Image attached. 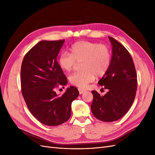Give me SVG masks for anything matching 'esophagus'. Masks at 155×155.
<instances>
[{
	"label": "esophagus",
	"instance_id": "obj_1",
	"mask_svg": "<svg viewBox=\"0 0 155 155\" xmlns=\"http://www.w3.org/2000/svg\"><path fill=\"white\" fill-rule=\"evenodd\" d=\"M78 91H79V94H83L84 92L85 91V90H83V89H81V88H79Z\"/></svg>",
	"mask_w": 155,
	"mask_h": 155
}]
</instances>
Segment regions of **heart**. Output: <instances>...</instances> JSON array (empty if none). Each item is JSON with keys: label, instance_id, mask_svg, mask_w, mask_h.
<instances>
[{"label": "heart", "instance_id": "heart-1", "mask_svg": "<svg viewBox=\"0 0 155 155\" xmlns=\"http://www.w3.org/2000/svg\"><path fill=\"white\" fill-rule=\"evenodd\" d=\"M71 54L63 51L58 58L59 67L70 72L76 62H82L83 71L69 76V81L79 88H86L95 79V76H104L109 70L111 63V52L105 45L81 41L76 42L70 48Z\"/></svg>", "mask_w": 155, "mask_h": 155}]
</instances>
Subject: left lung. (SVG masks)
<instances>
[{
	"label": "left lung",
	"mask_w": 155,
	"mask_h": 155,
	"mask_svg": "<svg viewBox=\"0 0 155 155\" xmlns=\"http://www.w3.org/2000/svg\"><path fill=\"white\" fill-rule=\"evenodd\" d=\"M112 58L108 71L98 81L108 91L100 96L93 91L91 110L98 120L111 122L127 112L134 100L137 89V72L132 57L124 46L111 37Z\"/></svg>",
	"instance_id": "left-lung-1"
}]
</instances>
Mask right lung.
Listing matches in <instances>:
<instances>
[{"mask_svg": "<svg viewBox=\"0 0 155 155\" xmlns=\"http://www.w3.org/2000/svg\"><path fill=\"white\" fill-rule=\"evenodd\" d=\"M64 40L41 41L23 59L21 70L22 94L31 113L41 123L57 126L71 116V104L79 96L75 87L67 88L63 95L56 94L67 79L59 66L57 57Z\"/></svg>", "mask_w": 155, "mask_h": 155, "instance_id": "right-lung-1", "label": "right lung"}]
</instances>
